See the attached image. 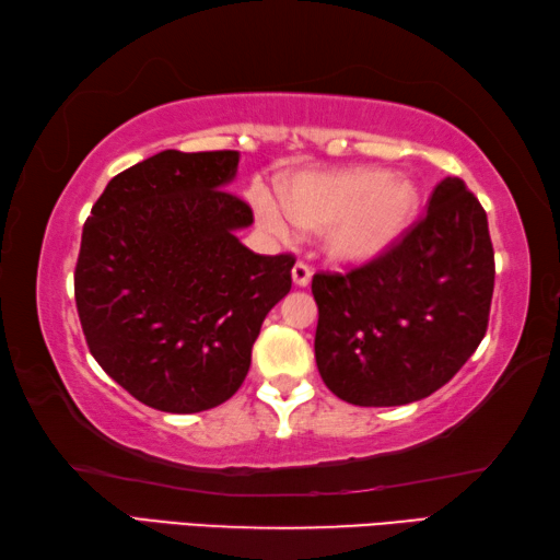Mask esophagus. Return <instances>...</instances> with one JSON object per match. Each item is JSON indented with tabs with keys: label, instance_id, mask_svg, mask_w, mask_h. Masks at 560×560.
<instances>
[{
	"label": "esophagus",
	"instance_id": "1",
	"mask_svg": "<svg viewBox=\"0 0 560 560\" xmlns=\"http://www.w3.org/2000/svg\"><path fill=\"white\" fill-rule=\"evenodd\" d=\"M291 279H293V283H296V287H308L311 269L303 261H296V264H293V269H291Z\"/></svg>",
	"mask_w": 560,
	"mask_h": 560
}]
</instances>
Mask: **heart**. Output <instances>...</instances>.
I'll return each mask as SVG.
<instances>
[{
  "label": "heart",
  "instance_id": "obj_1",
  "mask_svg": "<svg viewBox=\"0 0 560 560\" xmlns=\"http://www.w3.org/2000/svg\"><path fill=\"white\" fill-rule=\"evenodd\" d=\"M415 185L377 167L303 173L283 187V207L257 187L252 205L271 234L289 236L293 224L324 232V249L338 264H365L400 240L417 212Z\"/></svg>",
  "mask_w": 560,
  "mask_h": 560
}]
</instances>
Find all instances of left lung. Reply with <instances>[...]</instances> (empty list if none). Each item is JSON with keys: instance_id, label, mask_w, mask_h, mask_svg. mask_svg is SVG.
<instances>
[{"instance_id": "obj_1", "label": "left lung", "mask_w": 560, "mask_h": 560, "mask_svg": "<svg viewBox=\"0 0 560 560\" xmlns=\"http://www.w3.org/2000/svg\"><path fill=\"white\" fill-rule=\"evenodd\" d=\"M316 365L328 390L360 407L407 405L440 390L481 343L494 293L487 212L459 177L381 257L318 271Z\"/></svg>"}]
</instances>
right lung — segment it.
<instances>
[{"label": "right lung", "mask_w": 560, "mask_h": 560, "mask_svg": "<svg viewBox=\"0 0 560 560\" xmlns=\"http://www.w3.org/2000/svg\"><path fill=\"white\" fill-rule=\"evenodd\" d=\"M236 150H163L122 170L83 224L73 291L91 355L148 407L189 415L240 390L291 254L236 240L252 207L226 192Z\"/></svg>", "instance_id": "right-lung-1"}]
</instances>
